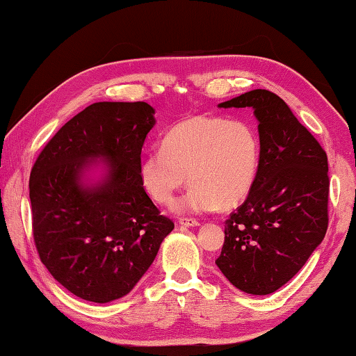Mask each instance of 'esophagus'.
Here are the masks:
<instances>
[{"instance_id": "obj_1", "label": "esophagus", "mask_w": 356, "mask_h": 356, "mask_svg": "<svg viewBox=\"0 0 356 356\" xmlns=\"http://www.w3.org/2000/svg\"><path fill=\"white\" fill-rule=\"evenodd\" d=\"M179 224L184 227H198L200 222L193 218H179Z\"/></svg>"}]
</instances>
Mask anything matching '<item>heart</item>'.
<instances>
[{
  "label": "heart",
  "mask_w": 356,
  "mask_h": 356,
  "mask_svg": "<svg viewBox=\"0 0 356 356\" xmlns=\"http://www.w3.org/2000/svg\"><path fill=\"white\" fill-rule=\"evenodd\" d=\"M259 161V135L250 122L197 115L172 126L161 147L147 152L140 178L149 197L164 206L188 181L192 188L175 210L207 213L220 206L232 209L248 198Z\"/></svg>",
  "instance_id": "b5f03b06"
}]
</instances>
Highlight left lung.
<instances>
[{
	"instance_id": "8db88e82",
	"label": "left lung",
	"mask_w": 356,
	"mask_h": 356,
	"mask_svg": "<svg viewBox=\"0 0 356 356\" xmlns=\"http://www.w3.org/2000/svg\"><path fill=\"white\" fill-rule=\"evenodd\" d=\"M252 107L261 143L252 192L224 227L215 261L236 289L273 293L292 280L327 230V155L275 93L255 89L218 104Z\"/></svg>"
}]
</instances>
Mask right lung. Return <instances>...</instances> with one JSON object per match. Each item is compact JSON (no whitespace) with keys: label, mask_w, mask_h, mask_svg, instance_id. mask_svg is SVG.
<instances>
[{"label":"right lung","mask_w":356,"mask_h":356,"mask_svg":"<svg viewBox=\"0 0 356 356\" xmlns=\"http://www.w3.org/2000/svg\"><path fill=\"white\" fill-rule=\"evenodd\" d=\"M147 103L101 101L67 121L29 181L36 250L81 300L122 298L154 263L173 222L144 191L141 149L155 126Z\"/></svg>","instance_id":"right-lung-1"}]
</instances>
